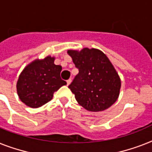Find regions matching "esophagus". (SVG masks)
Wrapping results in <instances>:
<instances>
[{"label": "esophagus", "mask_w": 152, "mask_h": 152, "mask_svg": "<svg viewBox=\"0 0 152 152\" xmlns=\"http://www.w3.org/2000/svg\"><path fill=\"white\" fill-rule=\"evenodd\" d=\"M66 82H67V85H69L70 83H71V82H72V80H71V79H69Z\"/></svg>", "instance_id": "34e87169"}]
</instances>
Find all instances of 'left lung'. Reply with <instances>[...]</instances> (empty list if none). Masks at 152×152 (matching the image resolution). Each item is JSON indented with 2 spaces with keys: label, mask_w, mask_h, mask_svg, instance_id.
Here are the masks:
<instances>
[{
  "label": "left lung",
  "mask_w": 152,
  "mask_h": 152,
  "mask_svg": "<svg viewBox=\"0 0 152 152\" xmlns=\"http://www.w3.org/2000/svg\"><path fill=\"white\" fill-rule=\"evenodd\" d=\"M68 54L79 69L69 86L79 104L91 112L104 111L114 104L121 80L108 57L95 48L69 50Z\"/></svg>",
  "instance_id": "obj_1"
}]
</instances>
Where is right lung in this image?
<instances>
[{
  "label": "right lung",
  "instance_id": "add662e5",
  "mask_svg": "<svg viewBox=\"0 0 152 152\" xmlns=\"http://www.w3.org/2000/svg\"><path fill=\"white\" fill-rule=\"evenodd\" d=\"M55 57L37 59L25 67L17 82L20 100L30 108H39L52 99L55 91L66 84L60 76L61 65H55Z\"/></svg>",
  "mask_w": 152,
  "mask_h": 152
}]
</instances>
